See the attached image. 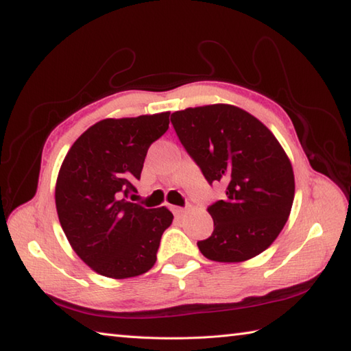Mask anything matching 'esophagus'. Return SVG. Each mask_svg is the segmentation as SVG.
Listing matches in <instances>:
<instances>
[{"mask_svg":"<svg viewBox=\"0 0 351 351\" xmlns=\"http://www.w3.org/2000/svg\"><path fill=\"white\" fill-rule=\"evenodd\" d=\"M171 210H173V214L176 215V217H182V215L187 213V210H185V208H181V206H173Z\"/></svg>","mask_w":351,"mask_h":351,"instance_id":"esophagus-1","label":"esophagus"}]
</instances>
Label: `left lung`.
Here are the masks:
<instances>
[{
    "instance_id": "8db88e82",
    "label": "left lung",
    "mask_w": 351,
    "mask_h": 351,
    "mask_svg": "<svg viewBox=\"0 0 351 351\" xmlns=\"http://www.w3.org/2000/svg\"><path fill=\"white\" fill-rule=\"evenodd\" d=\"M170 121L206 181L226 187V196L208 208L214 232L197 243L200 253L235 264L270 247L295 191L293 166L274 134L230 104L175 111Z\"/></svg>"
}]
</instances>
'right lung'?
I'll list each match as a JSON object with an SVG mask.
<instances>
[{
  "label": "right lung",
  "instance_id": "obj_1",
  "mask_svg": "<svg viewBox=\"0 0 351 351\" xmlns=\"http://www.w3.org/2000/svg\"><path fill=\"white\" fill-rule=\"evenodd\" d=\"M170 111L104 119L86 130L66 154L56 182V208L73 252L111 279L151 270L164 230L166 206L128 200L136 191L147 149L169 128Z\"/></svg>",
  "mask_w": 351,
  "mask_h": 351
}]
</instances>
